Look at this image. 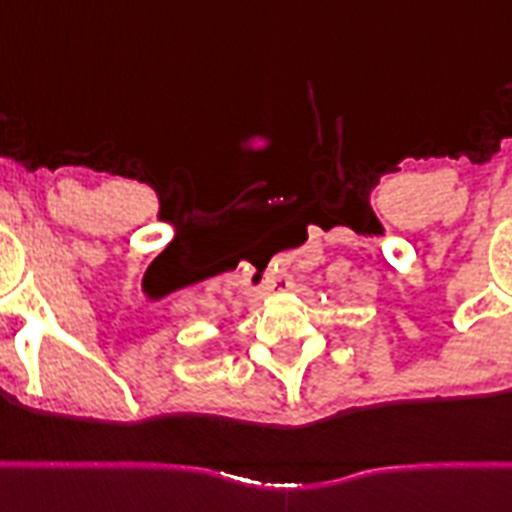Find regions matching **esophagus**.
Listing matches in <instances>:
<instances>
[{
    "mask_svg": "<svg viewBox=\"0 0 512 512\" xmlns=\"http://www.w3.org/2000/svg\"><path fill=\"white\" fill-rule=\"evenodd\" d=\"M291 289V278L289 276H270L265 281V291H289Z\"/></svg>",
    "mask_w": 512,
    "mask_h": 512,
    "instance_id": "obj_1",
    "label": "esophagus"
}]
</instances>
